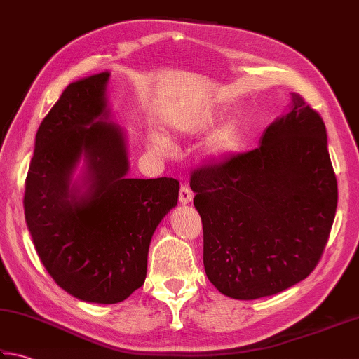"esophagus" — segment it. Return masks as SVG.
Wrapping results in <instances>:
<instances>
[{"label": "esophagus", "mask_w": 359, "mask_h": 359, "mask_svg": "<svg viewBox=\"0 0 359 359\" xmlns=\"http://www.w3.org/2000/svg\"><path fill=\"white\" fill-rule=\"evenodd\" d=\"M192 198H194L192 189L186 184H182L180 189V201L182 203V205H187V203L192 201Z\"/></svg>", "instance_id": "1"}]
</instances>
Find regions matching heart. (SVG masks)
<instances>
[{"label":"heart","mask_w":359,"mask_h":359,"mask_svg":"<svg viewBox=\"0 0 359 359\" xmlns=\"http://www.w3.org/2000/svg\"><path fill=\"white\" fill-rule=\"evenodd\" d=\"M219 114L212 107L203 106L186 111L170 123V130L175 134H194L205 131L215 125ZM148 147L159 156H167L172 153V144L167 137L159 133H151L148 137ZM241 147V130L236 123L223 125L215 131L205 147V156L209 159H225L239 150Z\"/></svg>","instance_id":"1"}]
</instances>
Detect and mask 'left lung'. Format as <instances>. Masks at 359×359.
Instances as JSON below:
<instances>
[{
    "mask_svg": "<svg viewBox=\"0 0 359 359\" xmlns=\"http://www.w3.org/2000/svg\"><path fill=\"white\" fill-rule=\"evenodd\" d=\"M290 98L258 148L191 175L206 275L231 299H261L305 280L333 226L337 181L325 123L299 93Z\"/></svg>",
    "mask_w": 359,
    "mask_h": 359,
    "instance_id": "left-lung-1",
    "label": "left lung"
}]
</instances>
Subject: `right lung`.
<instances>
[{
  "instance_id": "obj_1",
  "label": "right lung",
  "mask_w": 359,
  "mask_h": 359,
  "mask_svg": "<svg viewBox=\"0 0 359 359\" xmlns=\"http://www.w3.org/2000/svg\"><path fill=\"white\" fill-rule=\"evenodd\" d=\"M107 79L103 72L69 84L42 120L23 206L34 247L56 285L79 300L112 305L144 285L151 236L177 206L180 182L126 178L123 133L104 121ZM83 154L86 193L71 184Z\"/></svg>"
}]
</instances>
